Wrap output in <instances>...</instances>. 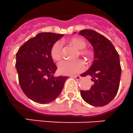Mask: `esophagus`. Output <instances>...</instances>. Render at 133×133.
Listing matches in <instances>:
<instances>
[{"label":"esophagus","instance_id":"obj_1","mask_svg":"<svg viewBox=\"0 0 133 133\" xmlns=\"http://www.w3.org/2000/svg\"><path fill=\"white\" fill-rule=\"evenodd\" d=\"M72 78L76 79V80H80V79L82 78V77L80 76H72Z\"/></svg>","mask_w":133,"mask_h":133}]
</instances>
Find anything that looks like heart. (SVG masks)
<instances>
[{
	"instance_id": "heart-1",
	"label": "heart",
	"mask_w": 133,
	"mask_h": 133,
	"mask_svg": "<svg viewBox=\"0 0 133 133\" xmlns=\"http://www.w3.org/2000/svg\"><path fill=\"white\" fill-rule=\"evenodd\" d=\"M69 43L77 49L80 50L79 53L87 59L90 60L93 57L92 51L84 49L86 42L79 37H73L69 39ZM51 55L55 61H59L62 58V46L61 42H56L53 44L51 49ZM60 73L65 75H73L85 70L86 63L82 59H76L74 61H63L58 65Z\"/></svg>"
}]
</instances>
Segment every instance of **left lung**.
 <instances>
[{
    "instance_id": "left-lung-1",
    "label": "left lung",
    "mask_w": 133,
    "mask_h": 133,
    "mask_svg": "<svg viewBox=\"0 0 133 133\" xmlns=\"http://www.w3.org/2000/svg\"><path fill=\"white\" fill-rule=\"evenodd\" d=\"M79 34L87 39L94 50V61L82 76H90L93 82L88 91H80L84 101L92 106H104L113 100L120 85V57L111 42L98 32L83 30Z\"/></svg>"
}]
</instances>
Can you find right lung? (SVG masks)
Listing matches in <instances>:
<instances>
[{
  "label": "right lung",
  "mask_w": 133,
  "mask_h": 133,
  "mask_svg": "<svg viewBox=\"0 0 133 133\" xmlns=\"http://www.w3.org/2000/svg\"><path fill=\"white\" fill-rule=\"evenodd\" d=\"M63 34L42 32L29 39L16 54L19 82L24 94L41 104L48 103L59 95L67 76H55L56 65L51 49Z\"/></svg>",
  "instance_id": "right-lung-1"
}]
</instances>
